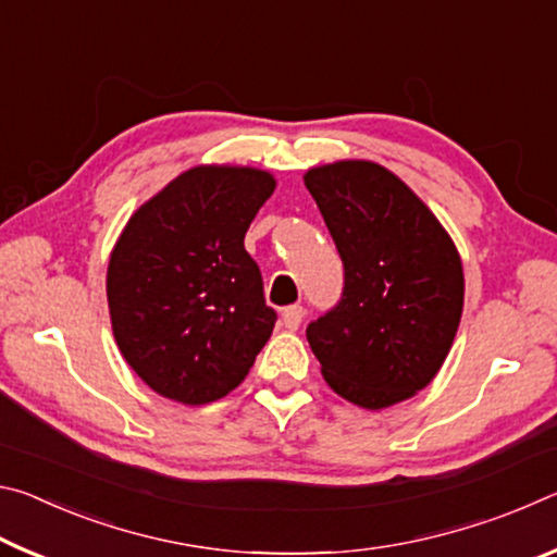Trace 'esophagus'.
<instances>
[{"mask_svg":"<svg viewBox=\"0 0 557 557\" xmlns=\"http://www.w3.org/2000/svg\"><path fill=\"white\" fill-rule=\"evenodd\" d=\"M301 319H305V307H301V305H292V307L282 309V324H285L287 329H292V332H295V329H299Z\"/></svg>","mask_w":557,"mask_h":557,"instance_id":"1","label":"esophagus"}]
</instances>
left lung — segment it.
<instances>
[{
	"instance_id": "8db88e82",
	"label": "left lung",
	"mask_w": 557,
	"mask_h": 557,
	"mask_svg": "<svg viewBox=\"0 0 557 557\" xmlns=\"http://www.w3.org/2000/svg\"><path fill=\"white\" fill-rule=\"evenodd\" d=\"M344 262L336 307L307 326L332 391L381 410L425 388L445 363L465 307L455 243L398 176L373 162L305 174Z\"/></svg>"
}]
</instances>
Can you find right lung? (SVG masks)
Returning a JSON list of instances; mask_svg holds the SVG:
<instances>
[{"mask_svg":"<svg viewBox=\"0 0 557 557\" xmlns=\"http://www.w3.org/2000/svg\"><path fill=\"white\" fill-rule=\"evenodd\" d=\"M272 191L260 169L194 166L139 206L112 248V334L164 398H223L268 344L277 314L243 240Z\"/></svg>","mask_w":557,"mask_h":557,"instance_id":"1","label":"right lung"}]
</instances>
